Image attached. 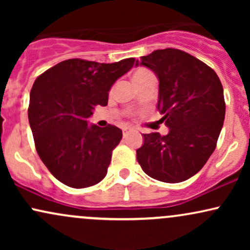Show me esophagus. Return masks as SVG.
I'll list each match as a JSON object with an SVG mask.
<instances>
[{
    "instance_id": "1",
    "label": "esophagus",
    "mask_w": 250,
    "mask_h": 250,
    "mask_svg": "<svg viewBox=\"0 0 250 250\" xmlns=\"http://www.w3.org/2000/svg\"><path fill=\"white\" fill-rule=\"evenodd\" d=\"M128 131H129L128 128H123V136H125V135L128 134Z\"/></svg>"
}]
</instances>
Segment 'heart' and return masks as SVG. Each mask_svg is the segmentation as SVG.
I'll list each match as a JSON object with an SVG mask.
<instances>
[{
	"label": "heart",
	"instance_id": "1",
	"mask_svg": "<svg viewBox=\"0 0 250 250\" xmlns=\"http://www.w3.org/2000/svg\"><path fill=\"white\" fill-rule=\"evenodd\" d=\"M150 75H153V74H151L149 70H147V69H139V70L136 71V73L134 74V81H136V80H140V79H143V77L150 76Z\"/></svg>",
	"mask_w": 250,
	"mask_h": 250
}]
</instances>
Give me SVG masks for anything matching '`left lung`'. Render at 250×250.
Instances as JSON below:
<instances>
[{
    "mask_svg": "<svg viewBox=\"0 0 250 250\" xmlns=\"http://www.w3.org/2000/svg\"><path fill=\"white\" fill-rule=\"evenodd\" d=\"M159 79L157 109L169 133L143 134L136 157L155 180L177 183L199 173L216 148L225 121L223 88L216 73L186 51L167 48L137 60Z\"/></svg>",
    "mask_w": 250,
    "mask_h": 250,
    "instance_id": "left-lung-1",
    "label": "left lung"
}]
</instances>
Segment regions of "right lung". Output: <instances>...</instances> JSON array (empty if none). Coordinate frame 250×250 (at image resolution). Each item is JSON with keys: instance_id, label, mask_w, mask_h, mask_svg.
Returning <instances> with one entry per match:
<instances>
[{"instance_id": "right-lung-1", "label": "right lung", "mask_w": 250, "mask_h": 250, "mask_svg": "<svg viewBox=\"0 0 250 250\" xmlns=\"http://www.w3.org/2000/svg\"><path fill=\"white\" fill-rule=\"evenodd\" d=\"M135 59L99 63L70 59L40 75L30 91L28 119L45 167L63 185L87 188L104 179L122 130L88 125L96 105H107L109 90Z\"/></svg>"}]
</instances>
